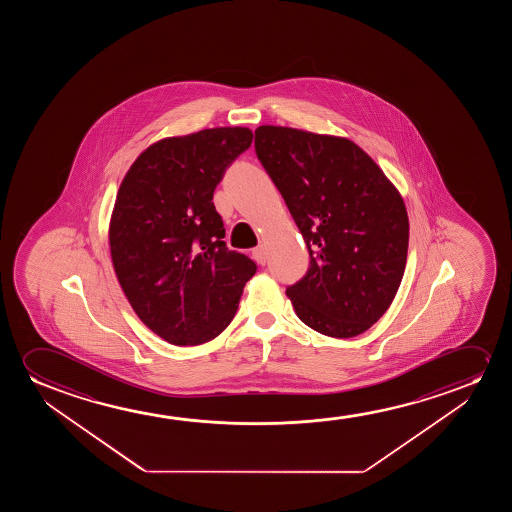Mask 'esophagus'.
I'll return each mask as SVG.
<instances>
[{
	"instance_id": "esophagus-1",
	"label": "esophagus",
	"mask_w": 512,
	"mask_h": 512,
	"mask_svg": "<svg viewBox=\"0 0 512 512\" xmlns=\"http://www.w3.org/2000/svg\"><path fill=\"white\" fill-rule=\"evenodd\" d=\"M252 255H253V259H255V260H257V262H259L260 266H264V264H266V260H267L266 246L259 245V246H257V248H253Z\"/></svg>"
}]
</instances>
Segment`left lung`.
Wrapping results in <instances>:
<instances>
[{
    "label": "left lung",
    "mask_w": 512,
    "mask_h": 512,
    "mask_svg": "<svg viewBox=\"0 0 512 512\" xmlns=\"http://www.w3.org/2000/svg\"><path fill=\"white\" fill-rule=\"evenodd\" d=\"M255 152L311 257L306 276L287 288L295 313L323 336L371 329L406 269L409 220L399 190L346 138L260 126Z\"/></svg>",
    "instance_id": "left-lung-1"
}]
</instances>
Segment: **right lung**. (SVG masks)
Returning a JSON list of instances; mask_svg holds the SVG:
<instances>
[{"mask_svg":"<svg viewBox=\"0 0 512 512\" xmlns=\"http://www.w3.org/2000/svg\"><path fill=\"white\" fill-rule=\"evenodd\" d=\"M246 127L164 138L133 162L113 206L110 252L127 301L168 343L224 332L257 264L225 245L213 192L252 145Z\"/></svg>","mask_w":512,"mask_h":512,"instance_id":"right-lung-1","label":"right lung"}]
</instances>
